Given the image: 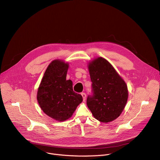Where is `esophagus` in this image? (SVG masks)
<instances>
[{
  "instance_id": "esophagus-1",
  "label": "esophagus",
  "mask_w": 160,
  "mask_h": 160,
  "mask_svg": "<svg viewBox=\"0 0 160 160\" xmlns=\"http://www.w3.org/2000/svg\"><path fill=\"white\" fill-rule=\"evenodd\" d=\"M81 94H82V97H83V101L86 100V94L85 93V92H82V93H81Z\"/></svg>"
}]
</instances>
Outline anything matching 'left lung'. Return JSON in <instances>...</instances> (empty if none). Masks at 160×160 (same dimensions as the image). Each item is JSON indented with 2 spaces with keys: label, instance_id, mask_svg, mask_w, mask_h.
<instances>
[{
  "label": "left lung",
  "instance_id": "obj_1",
  "mask_svg": "<svg viewBox=\"0 0 160 160\" xmlns=\"http://www.w3.org/2000/svg\"><path fill=\"white\" fill-rule=\"evenodd\" d=\"M92 82L87 105L94 118L101 122L114 120L121 114L128 98L127 86L111 63L99 57L89 66Z\"/></svg>",
  "mask_w": 160,
  "mask_h": 160
}]
</instances>
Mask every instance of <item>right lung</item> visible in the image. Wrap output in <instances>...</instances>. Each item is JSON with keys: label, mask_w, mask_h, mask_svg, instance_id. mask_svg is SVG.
Returning <instances> with one entry per match:
<instances>
[{"label": "right lung", "mask_w": 160, "mask_h": 160, "mask_svg": "<svg viewBox=\"0 0 160 160\" xmlns=\"http://www.w3.org/2000/svg\"><path fill=\"white\" fill-rule=\"evenodd\" d=\"M68 67L67 63L61 60L52 61L46 70L37 92L42 110L60 122L71 117L83 100L81 94L73 91L72 81L66 80Z\"/></svg>", "instance_id": "right-lung-1"}]
</instances>
